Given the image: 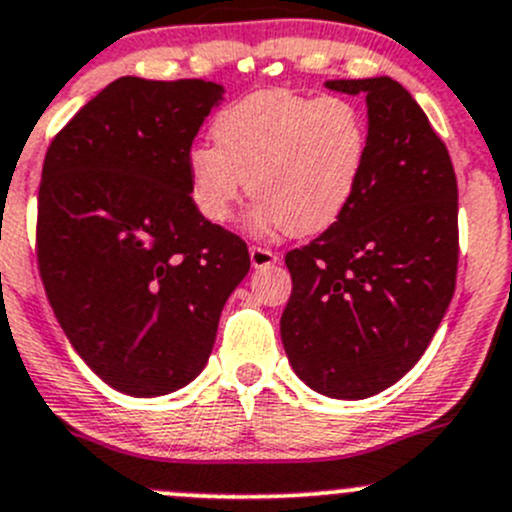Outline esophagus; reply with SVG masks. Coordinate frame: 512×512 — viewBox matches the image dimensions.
<instances>
[{
	"label": "esophagus",
	"instance_id": "obj_1",
	"mask_svg": "<svg viewBox=\"0 0 512 512\" xmlns=\"http://www.w3.org/2000/svg\"><path fill=\"white\" fill-rule=\"evenodd\" d=\"M277 260H280V257H277V252L267 250V247H260V245L250 247V262H252V267H255V270H262V267H272Z\"/></svg>",
	"mask_w": 512,
	"mask_h": 512
}]
</instances>
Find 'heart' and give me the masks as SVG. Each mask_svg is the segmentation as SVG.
Returning a JSON list of instances; mask_svg holds the SVG:
<instances>
[{
    "mask_svg": "<svg viewBox=\"0 0 512 512\" xmlns=\"http://www.w3.org/2000/svg\"><path fill=\"white\" fill-rule=\"evenodd\" d=\"M213 141L185 158L193 208L210 223H227L250 180L252 198L260 200L252 225L292 235L337 223L369 158L364 113L342 96L257 91L215 116Z\"/></svg>",
    "mask_w": 512,
    "mask_h": 512,
    "instance_id": "obj_1",
    "label": "heart"
}]
</instances>
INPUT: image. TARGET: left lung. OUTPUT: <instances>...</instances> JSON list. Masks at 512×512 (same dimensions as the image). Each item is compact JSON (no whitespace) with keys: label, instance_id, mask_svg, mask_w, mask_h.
Instances as JSON below:
<instances>
[{"label":"left lung","instance_id":"left-lung-1","mask_svg":"<svg viewBox=\"0 0 512 512\" xmlns=\"http://www.w3.org/2000/svg\"><path fill=\"white\" fill-rule=\"evenodd\" d=\"M364 94L369 158L349 208L285 255L280 334L294 374L332 399L389 389L421 359L456 289L458 185L446 143L399 81H327Z\"/></svg>","mask_w":512,"mask_h":512}]
</instances>
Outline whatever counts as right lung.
<instances>
[{"mask_svg":"<svg viewBox=\"0 0 512 512\" xmlns=\"http://www.w3.org/2000/svg\"><path fill=\"white\" fill-rule=\"evenodd\" d=\"M223 86L121 76L54 136L36 262L71 347L128 396L203 371L220 312L250 270L242 237L190 203V146Z\"/></svg>","mask_w":512,"mask_h":512,"instance_id":"obj_1","label":"right lung"}]
</instances>
